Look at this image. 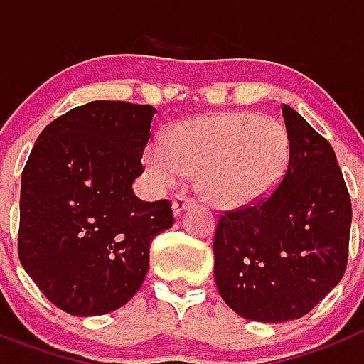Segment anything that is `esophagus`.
<instances>
[{
  "label": "esophagus",
  "instance_id": "esophagus-1",
  "mask_svg": "<svg viewBox=\"0 0 364 364\" xmlns=\"http://www.w3.org/2000/svg\"><path fill=\"white\" fill-rule=\"evenodd\" d=\"M192 203H194V200H192V198H186V196H179L178 200H173V203H172L173 216H179V214H181L185 208L191 207Z\"/></svg>",
  "mask_w": 364,
  "mask_h": 364
}]
</instances>
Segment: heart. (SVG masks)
<instances>
[{
    "instance_id": "b5f03b06",
    "label": "heart",
    "mask_w": 364,
    "mask_h": 364,
    "mask_svg": "<svg viewBox=\"0 0 364 364\" xmlns=\"http://www.w3.org/2000/svg\"><path fill=\"white\" fill-rule=\"evenodd\" d=\"M289 141L280 122L251 112L203 115L173 126L166 143L144 150L150 181L172 188L198 173L210 203L247 207L273 191L282 178Z\"/></svg>"
}]
</instances>
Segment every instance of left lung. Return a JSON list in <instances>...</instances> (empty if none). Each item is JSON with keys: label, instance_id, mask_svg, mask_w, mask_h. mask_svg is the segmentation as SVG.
I'll list each match as a JSON object with an SVG mask.
<instances>
[{"label": "left lung", "instance_id": "left-lung-1", "mask_svg": "<svg viewBox=\"0 0 364 364\" xmlns=\"http://www.w3.org/2000/svg\"><path fill=\"white\" fill-rule=\"evenodd\" d=\"M289 161L267 198L221 214L214 235V280L240 317H304L343 278L352 203L326 139L282 106Z\"/></svg>", "mask_w": 364, "mask_h": 364}]
</instances>
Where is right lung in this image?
<instances>
[{"instance_id":"1","label":"right lung","mask_w":364,"mask_h":364,"mask_svg":"<svg viewBox=\"0 0 364 364\" xmlns=\"http://www.w3.org/2000/svg\"><path fill=\"white\" fill-rule=\"evenodd\" d=\"M150 104L93 100L47 124L21 173L18 255L40 291L77 317L124 306L143 286L168 200L135 196Z\"/></svg>"}]
</instances>
